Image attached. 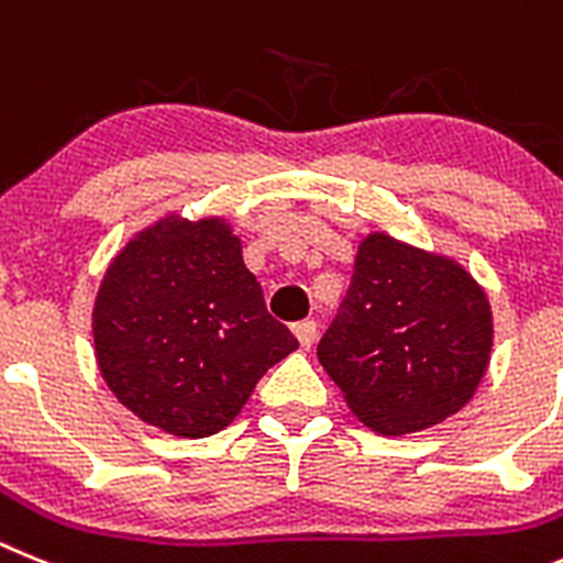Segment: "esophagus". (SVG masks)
I'll list each match as a JSON object with an SVG mask.
<instances>
[{
	"label": "esophagus",
	"mask_w": 563,
	"mask_h": 563,
	"mask_svg": "<svg viewBox=\"0 0 563 563\" xmlns=\"http://www.w3.org/2000/svg\"><path fill=\"white\" fill-rule=\"evenodd\" d=\"M291 331H295L297 342H300V349H311L317 340V322L314 320H300L291 325Z\"/></svg>",
	"instance_id": "obj_1"
}]
</instances>
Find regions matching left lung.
Instances as JSON below:
<instances>
[{
  "label": "left lung",
  "instance_id": "obj_1",
  "mask_svg": "<svg viewBox=\"0 0 563 563\" xmlns=\"http://www.w3.org/2000/svg\"><path fill=\"white\" fill-rule=\"evenodd\" d=\"M490 349L485 288L451 257L374 232L317 356L360 422L402 437L471 402Z\"/></svg>",
  "mask_w": 563,
  "mask_h": 563
}]
</instances>
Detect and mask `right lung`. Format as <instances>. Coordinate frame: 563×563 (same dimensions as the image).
Segmentation results:
<instances>
[{
  "instance_id": "right-lung-1",
  "label": "right lung",
  "mask_w": 563,
  "mask_h": 563,
  "mask_svg": "<svg viewBox=\"0 0 563 563\" xmlns=\"http://www.w3.org/2000/svg\"><path fill=\"white\" fill-rule=\"evenodd\" d=\"M92 342L115 399L184 439L227 428L261 376L297 349L266 311L232 227L178 214L112 257L96 295Z\"/></svg>"
}]
</instances>
